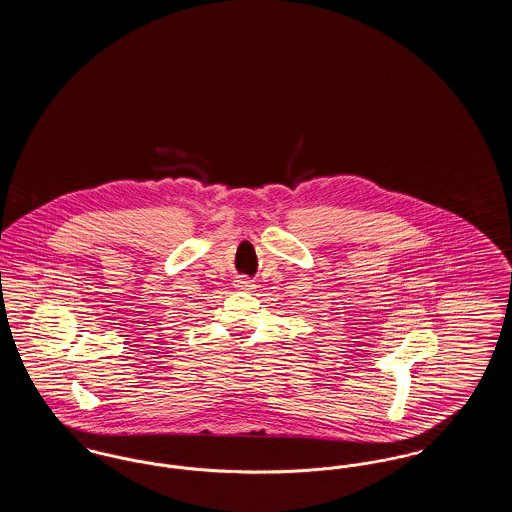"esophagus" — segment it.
<instances>
[{"label": "esophagus", "mask_w": 512, "mask_h": 512, "mask_svg": "<svg viewBox=\"0 0 512 512\" xmlns=\"http://www.w3.org/2000/svg\"><path fill=\"white\" fill-rule=\"evenodd\" d=\"M236 288H238V290H244V292H251V290H255V284H253V280H249L247 276H240V278L236 280Z\"/></svg>", "instance_id": "1"}]
</instances>
